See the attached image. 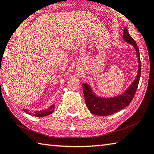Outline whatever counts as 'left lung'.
<instances>
[{
  "label": "left lung",
  "mask_w": 154,
  "mask_h": 154,
  "mask_svg": "<svg viewBox=\"0 0 154 154\" xmlns=\"http://www.w3.org/2000/svg\"><path fill=\"white\" fill-rule=\"evenodd\" d=\"M123 37L124 41L129 44H131L135 50L139 64L137 76H136L135 79L131 84V85L123 93L112 97H99L95 94V92L88 84L83 83V92L86 106L88 107L90 112L94 115L98 116H108L114 114V113L125 108L131 102L137 89L141 76V68L140 51H139L137 44L134 39L129 35L127 27L125 28Z\"/></svg>",
  "instance_id": "obj_1"
}]
</instances>
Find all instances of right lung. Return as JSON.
Returning a JSON list of instances; mask_svg holds the SVG:
<instances>
[{
	"label": "right lung",
	"instance_id": "right-lung-1",
	"mask_svg": "<svg viewBox=\"0 0 154 154\" xmlns=\"http://www.w3.org/2000/svg\"><path fill=\"white\" fill-rule=\"evenodd\" d=\"M54 107H55V104H52L50 107H49L48 109H45V110H43V111H34L33 112H31V111L28 109H23V111L27 113L29 115H33L35 117H45V116H48L49 115L51 114L52 112L54 111Z\"/></svg>",
	"mask_w": 154,
	"mask_h": 154
}]
</instances>
